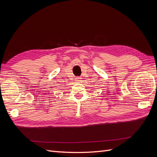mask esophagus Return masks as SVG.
<instances>
[{"instance_id": "1", "label": "esophagus", "mask_w": 157, "mask_h": 157, "mask_svg": "<svg viewBox=\"0 0 157 157\" xmlns=\"http://www.w3.org/2000/svg\"><path fill=\"white\" fill-rule=\"evenodd\" d=\"M81 78H80V77H77V78H75V80H76V81H77V82H80V81H81Z\"/></svg>"}]
</instances>
